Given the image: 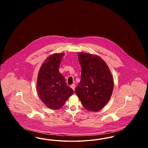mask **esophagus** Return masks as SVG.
Returning <instances> with one entry per match:
<instances>
[{
	"instance_id": "34e87169",
	"label": "esophagus",
	"mask_w": 148,
	"mask_h": 148,
	"mask_svg": "<svg viewBox=\"0 0 148 148\" xmlns=\"http://www.w3.org/2000/svg\"><path fill=\"white\" fill-rule=\"evenodd\" d=\"M71 87L73 89V90H75V85L73 84H72L71 85Z\"/></svg>"
}]
</instances>
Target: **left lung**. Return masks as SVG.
Here are the masks:
<instances>
[{
    "instance_id": "obj_1",
    "label": "left lung",
    "mask_w": 148,
    "mask_h": 148,
    "mask_svg": "<svg viewBox=\"0 0 148 148\" xmlns=\"http://www.w3.org/2000/svg\"><path fill=\"white\" fill-rule=\"evenodd\" d=\"M78 59L82 68L80 82L75 92L85 108L100 110L109 101L114 88L112 75L100 57L80 53Z\"/></svg>"
}]
</instances>
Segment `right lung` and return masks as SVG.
<instances>
[{"instance_id": "1", "label": "right lung", "mask_w": 148, "mask_h": 148, "mask_svg": "<svg viewBox=\"0 0 148 148\" xmlns=\"http://www.w3.org/2000/svg\"><path fill=\"white\" fill-rule=\"evenodd\" d=\"M63 56V53L54 54L48 57L40 69L37 79L39 98L45 106L54 110L62 107L74 93L58 69Z\"/></svg>"}]
</instances>
